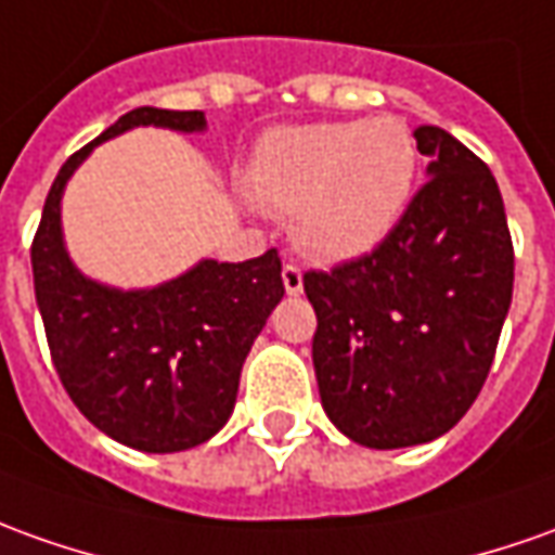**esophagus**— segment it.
I'll return each instance as SVG.
<instances>
[{"label":"esophagus","mask_w":555,"mask_h":555,"mask_svg":"<svg viewBox=\"0 0 555 555\" xmlns=\"http://www.w3.org/2000/svg\"><path fill=\"white\" fill-rule=\"evenodd\" d=\"M281 278H284V289L289 293V296H299L301 293V269L296 266V262H286L284 271H281Z\"/></svg>","instance_id":"34e87169"}]
</instances>
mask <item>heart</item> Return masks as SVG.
Segmentation results:
<instances>
[{
    "label": "heart",
    "instance_id": "b5f03b06",
    "mask_svg": "<svg viewBox=\"0 0 555 555\" xmlns=\"http://www.w3.org/2000/svg\"><path fill=\"white\" fill-rule=\"evenodd\" d=\"M420 151L399 117L274 132L256 156L250 196L293 214V235L320 259H353L387 238L411 205Z\"/></svg>",
    "mask_w": 555,
    "mask_h": 555
}]
</instances>
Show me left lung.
I'll return each instance as SVG.
<instances>
[{"mask_svg":"<svg viewBox=\"0 0 555 555\" xmlns=\"http://www.w3.org/2000/svg\"><path fill=\"white\" fill-rule=\"evenodd\" d=\"M429 181L387 238L328 271H305L320 401L374 450L426 444L475 404L514 293V241L489 166L420 126Z\"/></svg>","mask_w":555,"mask_h":555,"instance_id":"left-lung-1","label":"left lung"}]
</instances>
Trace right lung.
<instances>
[{"label": "right lung", "mask_w": 555, "mask_h": 555, "mask_svg": "<svg viewBox=\"0 0 555 555\" xmlns=\"http://www.w3.org/2000/svg\"><path fill=\"white\" fill-rule=\"evenodd\" d=\"M132 126L196 132L202 111L135 108L60 168L33 238L36 301L53 369L80 414L108 438L144 453H178L223 429L241 365L284 296L281 256L205 259L178 281L120 293L87 281L63 247L60 198L99 141Z\"/></svg>", "instance_id": "1"}]
</instances>
